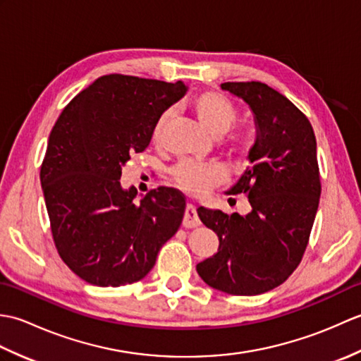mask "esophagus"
I'll return each mask as SVG.
<instances>
[{"instance_id": "1", "label": "esophagus", "mask_w": 361, "mask_h": 361, "mask_svg": "<svg viewBox=\"0 0 361 361\" xmlns=\"http://www.w3.org/2000/svg\"><path fill=\"white\" fill-rule=\"evenodd\" d=\"M200 225V219L197 216V211L192 204L186 206L185 211V219H183V226L185 228H197Z\"/></svg>"}]
</instances>
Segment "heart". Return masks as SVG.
I'll return each instance as SVG.
<instances>
[{
    "label": "heart",
    "mask_w": 361,
    "mask_h": 361,
    "mask_svg": "<svg viewBox=\"0 0 361 361\" xmlns=\"http://www.w3.org/2000/svg\"><path fill=\"white\" fill-rule=\"evenodd\" d=\"M194 111L200 124L212 135H224L234 124L237 111L234 105L219 93H203L195 97ZM172 116V110H166L159 114L153 126L152 137L159 142L164 128ZM172 178L180 188L194 194L206 192L217 183L226 180L225 167L219 163H197V161L183 159L172 169Z\"/></svg>",
    "instance_id": "heart-1"
}]
</instances>
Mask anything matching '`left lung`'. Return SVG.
Segmentation results:
<instances>
[{
	"label": "left lung",
	"mask_w": 361,
	"mask_h": 361,
	"mask_svg": "<svg viewBox=\"0 0 361 361\" xmlns=\"http://www.w3.org/2000/svg\"><path fill=\"white\" fill-rule=\"evenodd\" d=\"M220 87L242 99L255 116L250 166L228 190L247 195L251 211L228 216L197 209L219 237V251L197 264V271L212 288L252 296L281 286L301 262L321 195L317 140L309 119L265 83Z\"/></svg>",
	"instance_id": "left-lung-1"
}]
</instances>
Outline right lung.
Here are the masks:
<instances>
[{"label":"right lung","mask_w":361,"mask_h":361,"mask_svg":"<svg viewBox=\"0 0 361 361\" xmlns=\"http://www.w3.org/2000/svg\"><path fill=\"white\" fill-rule=\"evenodd\" d=\"M167 83L110 74L65 106L49 135L40 181L51 231L63 262L97 287L141 281L178 231L186 200L172 188L121 185L122 167L150 144L159 114L186 94Z\"/></svg>","instance_id":"add662e5"}]
</instances>
